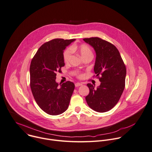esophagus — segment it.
Segmentation results:
<instances>
[{"label": "esophagus", "mask_w": 152, "mask_h": 152, "mask_svg": "<svg viewBox=\"0 0 152 152\" xmlns=\"http://www.w3.org/2000/svg\"><path fill=\"white\" fill-rule=\"evenodd\" d=\"M81 85H82V84L80 83H76L75 84V87H78V86H81Z\"/></svg>", "instance_id": "esophagus-1"}]
</instances>
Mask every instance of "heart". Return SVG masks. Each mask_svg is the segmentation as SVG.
I'll return each instance as SVG.
<instances>
[{
  "mask_svg": "<svg viewBox=\"0 0 152 152\" xmlns=\"http://www.w3.org/2000/svg\"><path fill=\"white\" fill-rule=\"evenodd\" d=\"M72 50H78L79 53L83 58H85L87 56H92V50L88 45H81L79 46L73 45L71 46V48H67L64 50L63 53V60L65 62H67L69 60L72 53Z\"/></svg>",
  "mask_w": 152,
  "mask_h": 152,
  "instance_id": "b5f03b06",
  "label": "heart"
}]
</instances>
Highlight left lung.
I'll list each match as a JSON object with an SVG mask.
<instances>
[{"instance_id": "left-lung-1", "label": "left lung", "mask_w": 152, "mask_h": 152, "mask_svg": "<svg viewBox=\"0 0 152 152\" xmlns=\"http://www.w3.org/2000/svg\"><path fill=\"white\" fill-rule=\"evenodd\" d=\"M83 40L92 46L96 53L94 72L101 82L96 88L88 84L89 94L86 96V102L94 110L106 112L117 104L124 91L126 66L118 50L113 44L99 37L86 38Z\"/></svg>"}]
</instances>
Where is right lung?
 <instances>
[{"label": "right lung", "mask_w": 152, "mask_h": 152, "mask_svg": "<svg viewBox=\"0 0 152 152\" xmlns=\"http://www.w3.org/2000/svg\"><path fill=\"white\" fill-rule=\"evenodd\" d=\"M75 39H55L38 49L30 64V87L37 104L46 113L57 115L69 106L75 85L67 81L58 86L57 72L64 66L63 53Z\"/></svg>", "instance_id": "add662e5"}]
</instances>
